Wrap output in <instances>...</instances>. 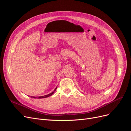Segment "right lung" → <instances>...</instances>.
<instances>
[{
	"label": "right lung",
	"mask_w": 131,
	"mask_h": 131,
	"mask_svg": "<svg viewBox=\"0 0 131 131\" xmlns=\"http://www.w3.org/2000/svg\"><path fill=\"white\" fill-rule=\"evenodd\" d=\"M56 89H57V88L54 89V90L53 91V92H52V93H50V94H47V95H45V96H40V97H38V98H47V97H50V96H51V95H52V94L54 92V91L56 90ZM31 98H37V97H31Z\"/></svg>",
	"instance_id": "1"
}]
</instances>
